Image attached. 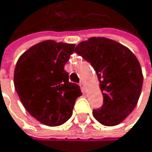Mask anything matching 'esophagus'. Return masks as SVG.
Here are the masks:
<instances>
[{
	"label": "esophagus",
	"mask_w": 152,
	"mask_h": 152,
	"mask_svg": "<svg viewBox=\"0 0 152 152\" xmlns=\"http://www.w3.org/2000/svg\"><path fill=\"white\" fill-rule=\"evenodd\" d=\"M80 87H81V89H82L83 92H86L87 87H86V85H85V83H84V82H81V83H80Z\"/></svg>",
	"instance_id": "34e87169"
}]
</instances>
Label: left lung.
I'll return each instance as SVG.
<instances>
[{
  "instance_id": "left-lung-1",
  "label": "left lung",
  "mask_w": 152,
  "mask_h": 152,
  "mask_svg": "<svg viewBox=\"0 0 152 152\" xmlns=\"http://www.w3.org/2000/svg\"><path fill=\"white\" fill-rule=\"evenodd\" d=\"M75 51L91 64L103 96L94 118L106 126H117L129 115L141 93L143 75L136 55L121 43L103 37L81 41Z\"/></svg>"
}]
</instances>
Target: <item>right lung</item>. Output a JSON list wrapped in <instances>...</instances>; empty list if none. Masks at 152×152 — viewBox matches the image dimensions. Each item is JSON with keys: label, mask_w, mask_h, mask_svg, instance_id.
Returning <instances> with one entry per match:
<instances>
[{"label": "right lung", "mask_w": 152, "mask_h": 152, "mask_svg": "<svg viewBox=\"0 0 152 152\" xmlns=\"http://www.w3.org/2000/svg\"><path fill=\"white\" fill-rule=\"evenodd\" d=\"M75 44L44 40L30 47L16 63L14 84L25 109L49 126L64 124L82 95L77 84L69 82L64 70Z\"/></svg>", "instance_id": "1"}]
</instances>
